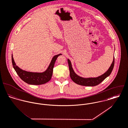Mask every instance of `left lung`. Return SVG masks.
Instances as JSON below:
<instances>
[{
	"mask_svg": "<svg viewBox=\"0 0 128 128\" xmlns=\"http://www.w3.org/2000/svg\"><path fill=\"white\" fill-rule=\"evenodd\" d=\"M114 57L113 58V62L110 66L109 69L106 72H105L102 75L97 77V78H84L80 77L77 75L74 72L71 62L69 59H68V64L69 68H70V74L72 80L76 84L79 85L86 86H94L98 85L101 82H102L107 77L110 76L111 74L114 66Z\"/></svg>",
	"mask_w": 128,
	"mask_h": 128,
	"instance_id": "1",
	"label": "left lung"
}]
</instances>
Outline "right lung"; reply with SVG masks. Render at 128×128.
<instances>
[{
  "instance_id": "1",
  "label": "right lung",
  "mask_w": 128,
  "mask_h": 128,
  "mask_svg": "<svg viewBox=\"0 0 128 128\" xmlns=\"http://www.w3.org/2000/svg\"><path fill=\"white\" fill-rule=\"evenodd\" d=\"M61 54L56 55L52 58L47 69L43 72H33L24 70L16 66L12 54V62L14 69L20 78L26 83L31 85H41L49 82L52 76L53 68L55 62Z\"/></svg>"
}]
</instances>
